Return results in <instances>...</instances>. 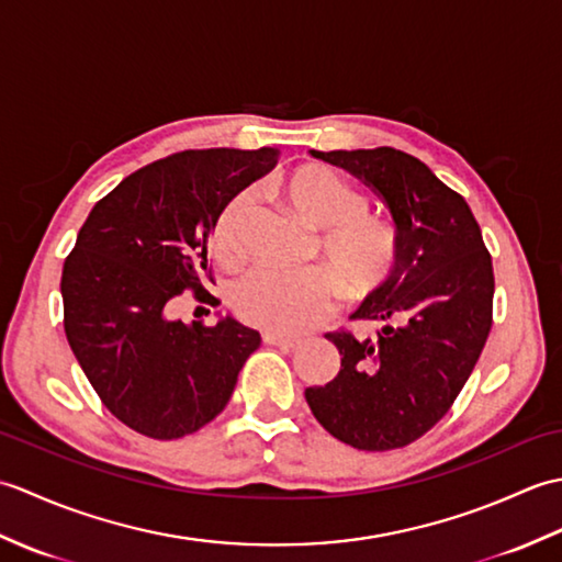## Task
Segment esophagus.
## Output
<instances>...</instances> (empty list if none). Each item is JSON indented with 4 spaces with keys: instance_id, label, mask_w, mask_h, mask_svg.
<instances>
[{
    "instance_id": "1",
    "label": "esophagus",
    "mask_w": 562,
    "mask_h": 562,
    "mask_svg": "<svg viewBox=\"0 0 562 562\" xmlns=\"http://www.w3.org/2000/svg\"><path fill=\"white\" fill-rule=\"evenodd\" d=\"M262 342L278 345V348H284V350H294L302 345L300 338H288V336H280V333H270V330L262 333Z\"/></svg>"
}]
</instances>
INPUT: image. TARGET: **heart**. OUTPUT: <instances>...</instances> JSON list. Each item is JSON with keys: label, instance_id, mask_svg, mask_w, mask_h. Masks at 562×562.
I'll return each instance as SVG.
<instances>
[{"label": "heart", "instance_id": "1", "mask_svg": "<svg viewBox=\"0 0 562 562\" xmlns=\"http://www.w3.org/2000/svg\"><path fill=\"white\" fill-rule=\"evenodd\" d=\"M274 193L296 220L321 232L316 254L324 268L280 272L256 268L234 284L232 306L246 324L296 336L324 321L336 304V282L345 296L360 300L391 280L398 266V232L369 214V200L324 164H302L274 181ZM248 195H234L212 224L210 248L222 266L241 260V222Z\"/></svg>", "mask_w": 562, "mask_h": 562}]
</instances>
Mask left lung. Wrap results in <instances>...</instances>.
I'll use <instances>...</instances> for the list:
<instances>
[{
	"label": "left lung",
	"instance_id": "8db88e82",
	"mask_svg": "<svg viewBox=\"0 0 562 562\" xmlns=\"http://www.w3.org/2000/svg\"><path fill=\"white\" fill-rule=\"evenodd\" d=\"M360 178L389 207L398 266L352 314L376 338L328 333L340 372L304 391L328 432L362 451L411 445L447 415L493 326V260L465 200L393 147L316 151Z\"/></svg>",
	"mask_w": 562,
	"mask_h": 562
}]
</instances>
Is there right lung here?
<instances>
[{"label":"right lung","mask_w":562,"mask_h":562,"mask_svg":"<svg viewBox=\"0 0 562 562\" xmlns=\"http://www.w3.org/2000/svg\"><path fill=\"white\" fill-rule=\"evenodd\" d=\"M278 149H188L123 178L99 200L63 268L69 348L105 408L151 439L193 435L229 403L260 333L220 316L173 318L178 294L220 304L207 241L234 195Z\"/></svg>","instance_id":"obj_1"}]
</instances>
